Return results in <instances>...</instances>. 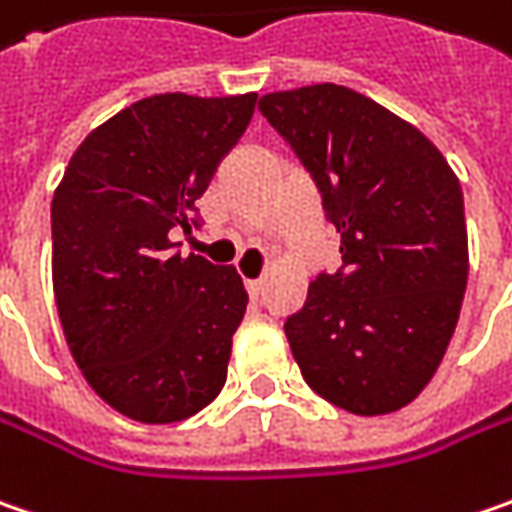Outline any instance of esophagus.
<instances>
[{
	"mask_svg": "<svg viewBox=\"0 0 512 512\" xmlns=\"http://www.w3.org/2000/svg\"><path fill=\"white\" fill-rule=\"evenodd\" d=\"M244 288H247V294L250 296H259L262 294V288H265V282H262V279H247Z\"/></svg>",
	"mask_w": 512,
	"mask_h": 512,
	"instance_id": "obj_1",
	"label": "esophagus"
}]
</instances>
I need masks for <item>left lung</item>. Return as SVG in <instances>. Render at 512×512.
Returning a JSON list of instances; mask_svg holds the SVG:
<instances>
[{
	"mask_svg": "<svg viewBox=\"0 0 512 512\" xmlns=\"http://www.w3.org/2000/svg\"><path fill=\"white\" fill-rule=\"evenodd\" d=\"M259 112L291 143L340 233L285 337L305 383L354 415L397 412L438 371L467 291L464 195L438 146L366 94L317 83Z\"/></svg>",
	"mask_w": 512,
	"mask_h": 512,
	"instance_id": "1",
	"label": "left lung"
}]
</instances>
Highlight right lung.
<instances>
[{
  "instance_id": "1",
  "label": "right lung",
  "mask_w": 512,
  "mask_h": 512,
  "mask_svg": "<svg viewBox=\"0 0 512 512\" xmlns=\"http://www.w3.org/2000/svg\"><path fill=\"white\" fill-rule=\"evenodd\" d=\"M256 94H155L97 126L51 201L54 296L89 386L120 415L175 423L216 400L247 308L242 276L169 253L239 143Z\"/></svg>"
}]
</instances>
